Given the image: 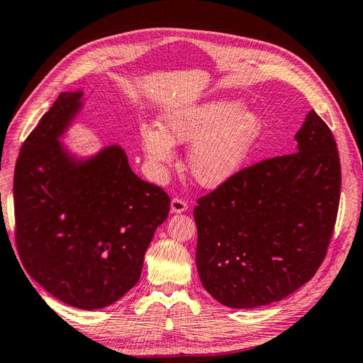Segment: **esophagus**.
Returning a JSON list of instances; mask_svg holds the SVG:
<instances>
[{
    "mask_svg": "<svg viewBox=\"0 0 363 363\" xmlns=\"http://www.w3.org/2000/svg\"><path fill=\"white\" fill-rule=\"evenodd\" d=\"M187 201L184 199H179V196H174L171 200V213H184L187 210Z\"/></svg>",
    "mask_w": 363,
    "mask_h": 363,
    "instance_id": "34e87169",
    "label": "esophagus"
}]
</instances>
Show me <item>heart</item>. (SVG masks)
<instances>
[{"label":"heart","mask_w":363,"mask_h":363,"mask_svg":"<svg viewBox=\"0 0 363 363\" xmlns=\"http://www.w3.org/2000/svg\"><path fill=\"white\" fill-rule=\"evenodd\" d=\"M262 131V118L237 102L213 101L201 106L169 110L162 131L145 128L143 144L153 163L167 164L174 157L173 144H192L187 168L203 187H216L242 167Z\"/></svg>","instance_id":"1"}]
</instances>
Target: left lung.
I'll use <instances>...</instances> for the list:
<instances>
[{"instance_id":"left-lung-1","label":"left lung","mask_w":363,"mask_h":363,"mask_svg":"<svg viewBox=\"0 0 363 363\" xmlns=\"http://www.w3.org/2000/svg\"><path fill=\"white\" fill-rule=\"evenodd\" d=\"M296 140L298 152L237 171L196 200V269L227 307L277 303L327 256L341 194L336 140L315 110Z\"/></svg>"}]
</instances>
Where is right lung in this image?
<instances>
[{
	"instance_id": "add662e5",
	"label": "right lung",
	"mask_w": 363,
	"mask_h": 363,
	"mask_svg": "<svg viewBox=\"0 0 363 363\" xmlns=\"http://www.w3.org/2000/svg\"><path fill=\"white\" fill-rule=\"evenodd\" d=\"M83 93H60L21 147L16 245L27 274L78 309L113 304L138 284L169 196L133 173L120 147L75 162L59 143Z\"/></svg>"
}]
</instances>
